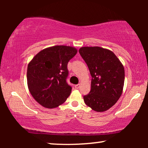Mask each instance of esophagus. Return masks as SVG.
Here are the masks:
<instances>
[{
	"instance_id": "obj_1",
	"label": "esophagus",
	"mask_w": 148,
	"mask_h": 148,
	"mask_svg": "<svg viewBox=\"0 0 148 148\" xmlns=\"http://www.w3.org/2000/svg\"><path fill=\"white\" fill-rule=\"evenodd\" d=\"M79 87H80V84H77V85H75V88L76 89L79 88Z\"/></svg>"
}]
</instances>
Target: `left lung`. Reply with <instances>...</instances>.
<instances>
[{
    "mask_svg": "<svg viewBox=\"0 0 148 148\" xmlns=\"http://www.w3.org/2000/svg\"><path fill=\"white\" fill-rule=\"evenodd\" d=\"M92 75L91 90L84 96L87 106L96 112H104L116 104L121 96L125 69L120 60L108 49L84 46L79 50Z\"/></svg>",
    "mask_w": 148,
    "mask_h": 148,
    "instance_id": "8db88e82",
    "label": "left lung"
}]
</instances>
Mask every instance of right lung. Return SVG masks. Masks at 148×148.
<instances>
[{
  "instance_id": "obj_1",
  "label": "right lung",
  "mask_w": 148,
  "mask_h": 148,
  "mask_svg": "<svg viewBox=\"0 0 148 148\" xmlns=\"http://www.w3.org/2000/svg\"><path fill=\"white\" fill-rule=\"evenodd\" d=\"M77 52L73 46H51L38 52L28 64V89L44 108H56L69 96L72 88L66 82L67 64Z\"/></svg>"
}]
</instances>
